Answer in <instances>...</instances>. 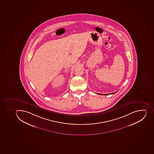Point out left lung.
<instances>
[{
	"mask_svg": "<svg viewBox=\"0 0 154 154\" xmlns=\"http://www.w3.org/2000/svg\"><path fill=\"white\" fill-rule=\"evenodd\" d=\"M116 93V92L113 93H111V94H114V93ZM99 95H103V94H99ZM103 95H109V94H103Z\"/></svg>",
	"mask_w": 154,
	"mask_h": 154,
	"instance_id": "left-lung-1",
	"label": "left lung"
}]
</instances>
